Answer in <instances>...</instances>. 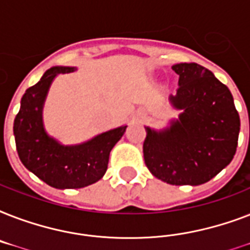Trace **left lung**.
<instances>
[{
  "label": "left lung",
  "instance_id": "left-lung-1",
  "mask_svg": "<svg viewBox=\"0 0 250 250\" xmlns=\"http://www.w3.org/2000/svg\"><path fill=\"white\" fill-rule=\"evenodd\" d=\"M172 70L179 75V86L170 100L183 113L165 131L146 127L145 165L165 183L200 186L232 161L240 117L229 88L208 68L178 63Z\"/></svg>",
  "mask_w": 250,
  "mask_h": 250
}]
</instances>
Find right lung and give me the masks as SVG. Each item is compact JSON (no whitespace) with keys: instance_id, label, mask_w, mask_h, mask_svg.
<instances>
[{"instance_id":"obj_1","label":"right lung","mask_w":250,"mask_h":250,"mask_svg":"<svg viewBox=\"0 0 250 250\" xmlns=\"http://www.w3.org/2000/svg\"><path fill=\"white\" fill-rule=\"evenodd\" d=\"M74 67H52L40 82L23 94L21 110L14 121V135L21 164L48 186L58 189H75L90 186L105 175L114 145L127 125L98 135L75 146H63L49 137L42 127V104L49 86L58 74Z\"/></svg>"}]
</instances>
